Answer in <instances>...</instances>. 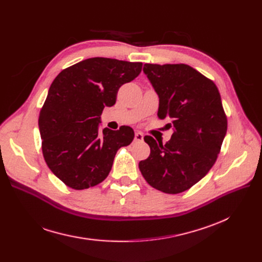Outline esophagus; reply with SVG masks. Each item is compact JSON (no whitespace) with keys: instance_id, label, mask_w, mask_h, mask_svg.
<instances>
[{"instance_id":"34e87169","label":"esophagus","mask_w":262,"mask_h":262,"mask_svg":"<svg viewBox=\"0 0 262 262\" xmlns=\"http://www.w3.org/2000/svg\"><path fill=\"white\" fill-rule=\"evenodd\" d=\"M143 140V134L140 133V132H137L135 134V141L136 142H140Z\"/></svg>"}]
</instances>
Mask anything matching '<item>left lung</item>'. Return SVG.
<instances>
[{"label": "left lung", "instance_id": "obj_1", "mask_svg": "<svg viewBox=\"0 0 262 262\" xmlns=\"http://www.w3.org/2000/svg\"><path fill=\"white\" fill-rule=\"evenodd\" d=\"M143 72L159 96V119L174 132L162 144L145 136L150 154L139 162L149 186L169 194L190 189L214 164L227 130V118L214 82L185 63H145Z\"/></svg>", "mask_w": 262, "mask_h": 262}]
</instances>
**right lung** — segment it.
Returning <instances> with one entry per match:
<instances>
[{
	"mask_svg": "<svg viewBox=\"0 0 262 262\" xmlns=\"http://www.w3.org/2000/svg\"><path fill=\"white\" fill-rule=\"evenodd\" d=\"M142 62L93 57L62 70L49 89L39 114L42 154L50 170L68 187L82 190L102 183L117 150L134 139L129 126L118 130L99 123L119 88L141 72Z\"/></svg>",
	"mask_w": 262,
	"mask_h": 262,
	"instance_id": "1",
	"label": "right lung"
}]
</instances>
